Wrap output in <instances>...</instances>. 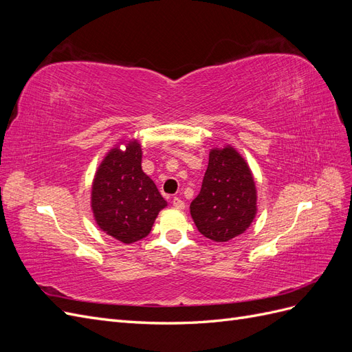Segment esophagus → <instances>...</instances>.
Instances as JSON below:
<instances>
[{
    "instance_id": "esophagus-1",
    "label": "esophagus",
    "mask_w": 352,
    "mask_h": 352,
    "mask_svg": "<svg viewBox=\"0 0 352 352\" xmlns=\"http://www.w3.org/2000/svg\"><path fill=\"white\" fill-rule=\"evenodd\" d=\"M172 204H173V207L177 208V210H184V208H185V202H184L182 199H180L179 197H173Z\"/></svg>"
}]
</instances>
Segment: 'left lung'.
<instances>
[{
  "instance_id": "8db88e82",
  "label": "left lung",
  "mask_w": 352,
  "mask_h": 352,
  "mask_svg": "<svg viewBox=\"0 0 352 352\" xmlns=\"http://www.w3.org/2000/svg\"><path fill=\"white\" fill-rule=\"evenodd\" d=\"M257 212V190L248 164L232 146L210 151L198 197L190 202L197 229L208 239L228 242L243 233Z\"/></svg>"
}]
</instances>
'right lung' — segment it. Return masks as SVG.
<instances>
[{"mask_svg": "<svg viewBox=\"0 0 352 352\" xmlns=\"http://www.w3.org/2000/svg\"><path fill=\"white\" fill-rule=\"evenodd\" d=\"M142 150L136 141L122 151L105 155L95 175L91 194L94 217L101 230L123 243H132L151 232L167 202L141 167Z\"/></svg>", "mask_w": 352, "mask_h": 352, "instance_id": "1", "label": "right lung"}]
</instances>
